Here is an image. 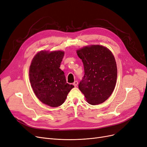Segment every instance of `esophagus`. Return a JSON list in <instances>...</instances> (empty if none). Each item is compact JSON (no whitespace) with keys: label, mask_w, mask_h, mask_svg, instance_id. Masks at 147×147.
Listing matches in <instances>:
<instances>
[{"label":"esophagus","mask_w":147,"mask_h":147,"mask_svg":"<svg viewBox=\"0 0 147 147\" xmlns=\"http://www.w3.org/2000/svg\"><path fill=\"white\" fill-rule=\"evenodd\" d=\"M78 85V82L76 81V80L74 81V83H73V85H74V86H77Z\"/></svg>","instance_id":"esophagus-1"}]
</instances>
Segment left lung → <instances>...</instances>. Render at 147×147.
<instances>
[{
  "instance_id": "obj_1",
  "label": "left lung",
  "mask_w": 147,
  "mask_h": 147,
  "mask_svg": "<svg viewBox=\"0 0 147 147\" xmlns=\"http://www.w3.org/2000/svg\"><path fill=\"white\" fill-rule=\"evenodd\" d=\"M85 74L79 84L88 103L92 105L105 102L116 85L117 67L110 50L100 45L86 46L77 50Z\"/></svg>"
}]
</instances>
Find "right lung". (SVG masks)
I'll use <instances>...</instances> for the list:
<instances>
[{
  "instance_id": "1",
  "label": "right lung",
  "mask_w": 147,
  "mask_h": 147,
  "mask_svg": "<svg viewBox=\"0 0 147 147\" xmlns=\"http://www.w3.org/2000/svg\"><path fill=\"white\" fill-rule=\"evenodd\" d=\"M64 56L63 51H41L29 67L31 86L42 103L56 107L62 105L73 85L67 84L64 72L59 68Z\"/></svg>"
}]
</instances>
